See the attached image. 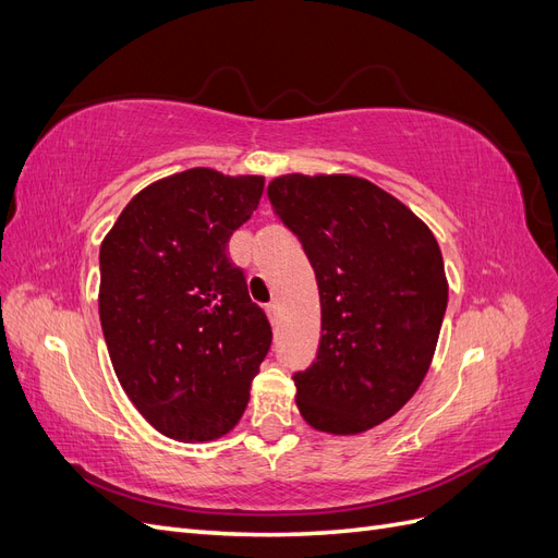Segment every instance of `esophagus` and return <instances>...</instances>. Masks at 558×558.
I'll use <instances>...</instances> for the list:
<instances>
[{
	"label": "esophagus",
	"mask_w": 558,
	"mask_h": 558,
	"mask_svg": "<svg viewBox=\"0 0 558 558\" xmlns=\"http://www.w3.org/2000/svg\"><path fill=\"white\" fill-rule=\"evenodd\" d=\"M265 312H267L269 320H272V326H275L277 320H279V305H277V302H269V305L265 307Z\"/></svg>",
	"instance_id": "obj_1"
}]
</instances>
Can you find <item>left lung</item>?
<instances>
[{"label":"left lung","mask_w":558,"mask_h":558,"mask_svg":"<svg viewBox=\"0 0 558 558\" xmlns=\"http://www.w3.org/2000/svg\"><path fill=\"white\" fill-rule=\"evenodd\" d=\"M305 248L320 295V342L293 375L310 426L349 435L393 416L424 381L447 312L440 246L418 218L356 177L267 185Z\"/></svg>","instance_id":"obj_1"}]
</instances>
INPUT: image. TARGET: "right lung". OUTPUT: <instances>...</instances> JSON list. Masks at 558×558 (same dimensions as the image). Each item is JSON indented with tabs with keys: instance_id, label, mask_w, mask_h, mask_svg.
<instances>
[{
	"instance_id": "1",
	"label": "right lung",
	"mask_w": 558,
	"mask_h": 558,
	"mask_svg": "<svg viewBox=\"0 0 558 558\" xmlns=\"http://www.w3.org/2000/svg\"><path fill=\"white\" fill-rule=\"evenodd\" d=\"M263 177L207 167L148 185L99 248V320L118 381L150 426L183 442L228 433L272 328L230 258Z\"/></svg>"
}]
</instances>
